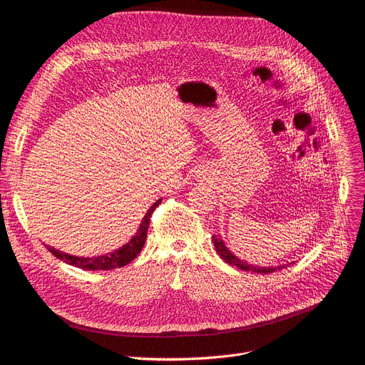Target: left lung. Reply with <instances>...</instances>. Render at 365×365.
I'll return each mask as SVG.
<instances>
[{
	"label": "left lung",
	"mask_w": 365,
	"mask_h": 365,
	"mask_svg": "<svg viewBox=\"0 0 365 365\" xmlns=\"http://www.w3.org/2000/svg\"><path fill=\"white\" fill-rule=\"evenodd\" d=\"M212 241H214V245H215V252L218 253V256H220L225 262H227L229 265L232 267H237L240 269H244V271H252V272H257V274H269V272H274L277 269H282L284 268L283 267H274V268H268V267H255V265H249L247 262H242L241 259H238L237 256H233L227 247L223 244L222 240H218L215 237H212Z\"/></svg>",
	"instance_id": "1"
}]
</instances>
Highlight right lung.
<instances>
[{"label":"right lung","instance_id":"obj_1","mask_svg":"<svg viewBox=\"0 0 365 365\" xmlns=\"http://www.w3.org/2000/svg\"><path fill=\"white\" fill-rule=\"evenodd\" d=\"M162 203V199H158L154 205L148 210V212L145 214V217L142 218V223L139 226V230L136 232V235L130 240L125 245H123L121 249L115 250L110 255H103V256H97V257H78V256H71L67 253H63L60 250L53 249V247L48 245V250L60 260H64L66 264L73 265L76 268H82V269H88V271H109V269H115V268H121L127 264H130L142 250V247L145 244V240H147V232H148V226H150V220L151 215L154 212V210Z\"/></svg>","mask_w":365,"mask_h":365}]
</instances>
